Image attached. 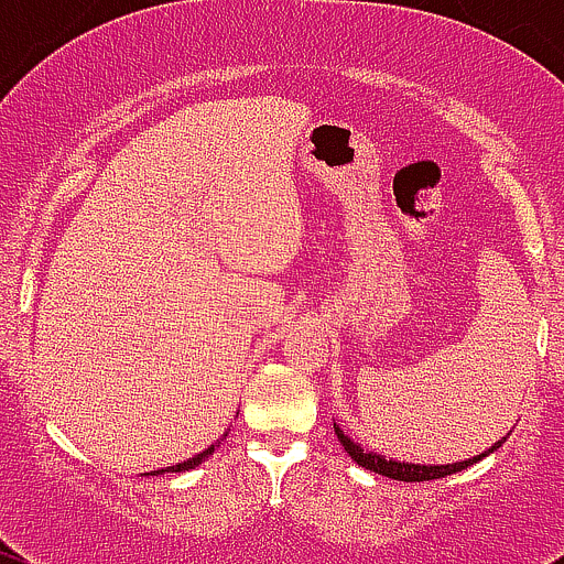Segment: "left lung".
Instances as JSON below:
<instances>
[{
  "label": "left lung",
  "mask_w": 564,
  "mask_h": 564,
  "mask_svg": "<svg viewBox=\"0 0 564 564\" xmlns=\"http://www.w3.org/2000/svg\"><path fill=\"white\" fill-rule=\"evenodd\" d=\"M335 429V436L340 440V445H344V451L349 453L351 460H357L360 466H366V469L377 471V475H384V477H392V480H403V482H423V480H440V477H447V475H456V471L466 469V466L477 464L480 458H486L488 453H494L497 447H502L505 440H499L497 445L488 447L486 453H480V456L475 458H466V460H456V464H434V466H425V464H409V460H392L388 456H377V453L371 451H362L360 445H357L355 440H349V436L344 434V431L338 429V425L333 423Z\"/></svg>",
  "instance_id": "left-lung-1"
}]
</instances>
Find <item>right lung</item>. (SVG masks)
<instances>
[{"label":"right lung","mask_w":564,"mask_h":564,"mask_svg":"<svg viewBox=\"0 0 564 564\" xmlns=\"http://www.w3.org/2000/svg\"><path fill=\"white\" fill-rule=\"evenodd\" d=\"M220 442H215V445H209L207 451H202L198 453V456H193V458H187V460H182V464H174V466H166V469H158V471H147V475H163V471H185V469H193V466H198L202 464L204 458H209L215 453V447H218Z\"/></svg>","instance_id":"add662e5"}]
</instances>
